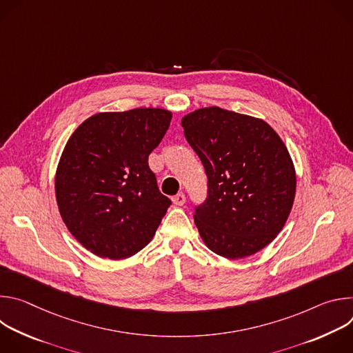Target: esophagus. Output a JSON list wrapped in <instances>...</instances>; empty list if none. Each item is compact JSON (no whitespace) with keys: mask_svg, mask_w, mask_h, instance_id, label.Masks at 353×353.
Here are the masks:
<instances>
[{"mask_svg":"<svg viewBox=\"0 0 353 353\" xmlns=\"http://www.w3.org/2000/svg\"><path fill=\"white\" fill-rule=\"evenodd\" d=\"M184 203H185V195L183 192H179L177 195L173 196V204L174 205L181 207V205H184Z\"/></svg>","mask_w":353,"mask_h":353,"instance_id":"34e87169","label":"esophagus"}]
</instances>
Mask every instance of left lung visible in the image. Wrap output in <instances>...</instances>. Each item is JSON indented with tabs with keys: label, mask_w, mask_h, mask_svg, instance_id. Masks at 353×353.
I'll use <instances>...</instances> for the list:
<instances>
[{
	"label": "left lung",
	"mask_w": 353,
	"mask_h": 353,
	"mask_svg": "<svg viewBox=\"0 0 353 353\" xmlns=\"http://www.w3.org/2000/svg\"><path fill=\"white\" fill-rule=\"evenodd\" d=\"M190 146L208 177L194 222L218 256L256 254L282 230L294 199L296 174L279 135L263 120L221 108L183 117Z\"/></svg>",
	"instance_id": "left-lung-1"
}]
</instances>
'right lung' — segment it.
<instances>
[{
  "instance_id": "1",
  "label": "right lung",
  "mask_w": 353,
  "mask_h": 353,
  "mask_svg": "<svg viewBox=\"0 0 353 353\" xmlns=\"http://www.w3.org/2000/svg\"><path fill=\"white\" fill-rule=\"evenodd\" d=\"M172 120L163 109L97 113L68 139L56 196L71 234L93 254L123 260L152 240L172 201L159 191L148 157Z\"/></svg>"
}]
</instances>
